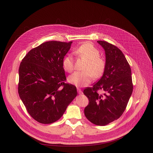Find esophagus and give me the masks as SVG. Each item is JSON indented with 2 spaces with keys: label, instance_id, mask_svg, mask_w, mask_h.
Segmentation results:
<instances>
[{
  "label": "esophagus",
  "instance_id": "obj_1",
  "mask_svg": "<svg viewBox=\"0 0 153 153\" xmlns=\"http://www.w3.org/2000/svg\"><path fill=\"white\" fill-rule=\"evenodd\" d=\"M77 92H78V94H82V91H81V89H79V88H77Z\"/></svg>",
  "mask_w": 153,
  "mask_h": 153
}]
</instances>
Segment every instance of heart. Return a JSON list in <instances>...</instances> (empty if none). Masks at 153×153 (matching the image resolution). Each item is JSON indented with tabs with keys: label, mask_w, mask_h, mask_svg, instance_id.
Segmentation results:
<instances>
[{
	"label": "heart",
	"mask_w": 153,
	"mask_h": 153,
	"mask_svg": "<svg viewBox=\"0 0 153 153\" xmlns=\"http://www.w3.org/2000/svg\"><path fill=\"white\" fill-rule=\"evenodd\" d=\"M74 53L79 58L86 61L82 72H75L68 77V81L77 87H85L89 84L92 77H102L106 69V61L100 56V51L90 43L80 45ZM64 70L71 72L74 69V59L71 54L64 56L62 61Z\"/></svg>",
	"instance_id": "obj_1"
}]
</instances>
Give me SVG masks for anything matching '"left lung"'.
I'll return each mask as SVG.
<instances>
[{
    "label": "left lung",
    "instance_id": "8db88e82",
    "mask_svg": "<svg viewBox=\"0 0 153 153\" xmlns=\"http://www.w3.org/2000/svg\"><path fill=\"white\" fill-rule=\"evenodd\" d=\"M97 43L105 50L106 69L97 82L83 91L89 99L84 114L91 123L105 126L122 116L131 95L133 85L130 64L122 51L107 42Z\"/></svg>",
    "mask_w": 153,
    "mask_h": 153
}]
</instances>
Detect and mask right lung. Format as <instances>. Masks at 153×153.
<instances>
[{
	"mask_svg": "<svg viewBox=\"0 0 153 153\" xmlns=\"http://www.w3.org/2000/svg\"><path fill=\"white\" fill-rule=\"evenodd\" d=\"M72 43H43L31 50L20 64L19 96L30 115L40 123L58 120L77 95L76 87L65 82L62 66Z\"/></svg>",
	"mask_w": 153,
	"mask_h": 153,
	"instance_id": "1",
	"label": "right lung"
}]
</instances>
